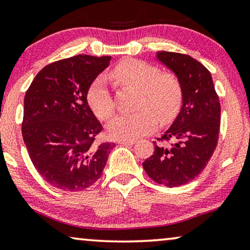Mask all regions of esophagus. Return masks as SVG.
Segmentation results:
<instances>
[{
	"mask_svg": "<svg viewBox=\"0 0 250 250\" xmlns=\"http://www.w3.org/2000/svg\"><path fill=\"white\" fill-rule=\"evenodd\" d=\"M118 144L121 146H131L136 144V140H118Z\"/></svg>",
	"mask_w": 250,
	"mask_h": 250,
	"instance_id": "1",
	"label": "esophagus"
}]
</instances>
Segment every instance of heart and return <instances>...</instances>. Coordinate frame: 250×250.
Returning <instances> with one entry per match:
<instances>
[{"instance_id":"heart-1","label":"heart","mask_w":250,"mask_h":250,"mask_svg":"<svg viewBox=\"0 0 250 250\" xmlns=\"http://www.w3.org/2000/svg\"><path fill=\"white\" fill-rule=\"evenodd\" d=\"M109 78L119 85L138 90L137 109L133 113L118 114L106 125V133L118 140H132L152 132L157 117L168 122L176 116L182 102V89L177 78L160 73L149 63L125 59L111 70ZM88 104L99 119L105 120L114 111V102L104 79L98 78L91 83Z\"/></svg>"}]
</instances>
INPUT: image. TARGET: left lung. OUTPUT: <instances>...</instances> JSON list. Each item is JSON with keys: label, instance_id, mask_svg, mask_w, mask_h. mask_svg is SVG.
Instances as JSON below:
<instances>
[{"label": "left lung", "instance_id": "1", "mask_svg": "<svg viewBox=\"0 0 250 250\" xmlns=\"http://www.w3.org/2000/svg\"><path fill=\"white\" fill-rule=\"evenodd\" d=\"M157 59L176 74L182 89L180 112L159 141L145 171L157 184L178 187L203 171L215 151L220 128V104L209 71L187 54L161 51Z\"/></svg>", "mask_w": 250, "mask_h": 250}]
</instances>
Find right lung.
I'll use <instances>...</instances> for the list:
<instances>
[{"mask_svg": "<svg viewBox=\"0 0 250 250\" xmlns=\"http://www.w3.org/2000/svg\"><path fill=\"white\" fill-rule=\"evenodd\" d=\"M110 61L80 54L53 62L26 91L23 140L35 169L55 188L82 191L102 175L114 144L94 142L102 125L86 94Z\"/></svg>", "mask_w": 250, "mask_h": 250, "instance_id": "obj_1", "label": "right lung"}]
</instances>
